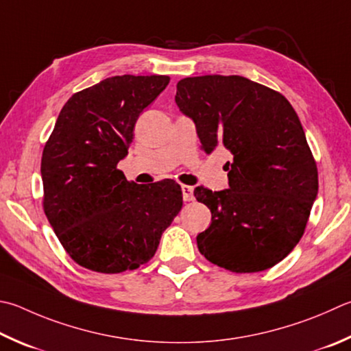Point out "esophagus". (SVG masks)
Listing matches in <instances>:
<instances>
[{"mask_svg":"<svg viewBox=\"0 0 351 351\" xmlns=\"http://www.w3.org/2000/svg\"><path fill=\"white\" fill-rule=\"evenodd\" d=\"M181 190H182V197L184 201H193L195 196H193V189L189 187V186H181Z\"/></svg>","mask_w":351,"mask_h":351,"instance_id":"obj_1","label":"esophagus"}]
</instances>
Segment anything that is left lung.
Listing matches in <instances>:
<instances>
[{
	"instance_id": "left-lung-1",
	"label": "left lung",
	"mask_w": 351,
	"mask_h": 351,
	"mask_svg": "<svg viewBox=\"0 0 351 351\" xmlns=\"http://www.w3.org/2000/svg\"><path fill=\"white\" fill-rule=\"evenodd\" d=\"M175 101L207 155L218 145L233 155L228 189H195L212 212V224L196 237L201 254L234 273L281 263L302 238L317 195L316 162L295 109L238 75L184 78Z\"/></svg>"
}]
</instances>
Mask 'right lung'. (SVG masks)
<instances>
[{"mask_svg":"<svg viewBox=\"0 0 351 351\" xmlns=\"http://www.w3.org/2000/svg\"><path fill=\"white\" fill-rule=\"evenodd\" d=\"M164 75L112 76L72 95L44 145V212L69 256L99 273L154 258L182 207L180 184L138 186L117 169L136 119L167 87Z\"/></svg>","mask_w":351,"mask_h":351,"instance_id":"add662e5","label":"right lung"}]
</instances>
